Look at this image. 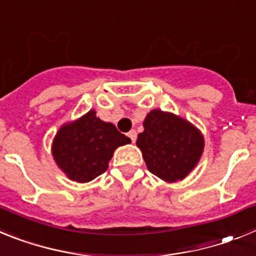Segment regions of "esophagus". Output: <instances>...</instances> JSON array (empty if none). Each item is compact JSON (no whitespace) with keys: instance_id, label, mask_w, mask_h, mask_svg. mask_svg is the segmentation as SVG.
Wrapping results in <instances>:
<instances>
[{"instance_id":"34e87169","label":"esophagus","mask_w":256,"mask_h":256,"mask_svg":"<svg viewBox=\"0 0 256 256\" xmlns=\"http://www.w3.org/2000/svg\"><path fill=\"white\" fill-rule=\"evenodd\" d=\"M128 136L130 138L131 142H132V143H135V140H136V136H138V135H136V131H135V130L128 131Z\"/></svg>"}]
</instances>
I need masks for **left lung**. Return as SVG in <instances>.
<instances>
[{
    "mask_svg": "<svg viewBox=\"0 0 256 256\" xmlns=\"http://www.w3.org/2000/svg\"><path fill=\"white\" fill-rule=\"evenodd\" d=\"M143 126L136 146L148 170L168 183L183 180L204 152L201 131L179 116L160 110H150Z\"/></svg>",
    "mask_w": 256,
    "mask_h": 256,
    "instance_id": "left-lung-1",
    "label": "left lung"
}]
</instances>
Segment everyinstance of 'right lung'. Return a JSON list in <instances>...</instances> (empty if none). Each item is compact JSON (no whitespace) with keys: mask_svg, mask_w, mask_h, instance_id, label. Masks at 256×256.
Returning a JSON list of instances; mask_svg holds the SVG:
<instances>
[{"mask_svg":"<svg viewBox=\"0 0 256 256\" xmlns=\"http://www.w3.org/2000/svg\"><path fill=\"white\" fill-rule=\"evenodd\" d=\"M110 122L88 110L76 121L59 128L52 142V157L70 180L88 183L108 168L116 148L130 143Z\"/></svg>","mask_w":256,"mask_h":256,"instance_id":"add662e5","label":"right lung"}]
</instances>
